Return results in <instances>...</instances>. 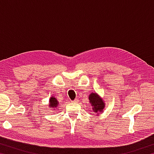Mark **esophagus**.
<instances>
[{
  "label": "esophagus",
  "instance_id": "34e87169",
  "mask_svg": "<svg viewBox=\"0 0 154 154\" xmlns=\"http://www.w3.org/2000/svg\"><path fill=\"white\" fill-rule=\"evenodd\" d=\"M77 101H78V100L77 99H75V100H72L71 102L72 103H77Z\"/></svg>",
  "mask_w": 154,
  "mask_h": 154
}]
</instances>
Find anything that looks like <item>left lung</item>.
<instances>
[{"mask_svg": "<svg viewBox=\"0 0 154 154\" xmlns=\"http://www.w3.org/2000/svg\"><path fill=\"white\" fill-rule=\"evenodd\" d=\"M89 103L91 104L95 113L98 114L99 112H102L105 107V103H104L103 98H101L96 92L91 93L89 95Z\"/></svg>", "mask_w": 154, "mask_h": 154, "instance_id": "obj_1", "label": "left lung"}]
</instances>
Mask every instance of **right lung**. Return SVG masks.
Returning <instances> with one entry per match:
<instances>
[{
    "label": "right lung",
    "mask_w": 154,
    "mask_h": 154,
    "mask_svg": "<svg viewBox=\"0 0 154 154\" xmlns=\"http://www.w3.org/2000/svg\"><path fill=\"white\" fill-rule=\"evenodd\" d=\"M58 101L56 100V98L54 96H51L49 99V106H51V108H56L57 106H58Z\"/></svg>",
    "instance_id": "right-lung-1"
}]
</instances>
